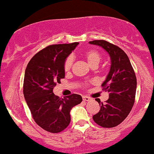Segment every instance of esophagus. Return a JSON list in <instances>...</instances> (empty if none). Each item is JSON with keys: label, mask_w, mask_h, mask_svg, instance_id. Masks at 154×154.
Wrapping results in <instances>:
<instances>
[{"label": "esophagus", "mask_w": 154, "mask_h": 154, "mask_svg": "<svg viewBox=\"0 0 154 154\" xmlns=\"http://www.w3.org/2000/svg\"><path fill=\"white\" fill-rule=\"evenodd\" d=\"M82 99H83L84 101H90L91 98L88 97V96H82Z\"/></svg>", "instance_id": "34e87169"}]
</instances>
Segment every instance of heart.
Masks as SVG:
<instances>
[{"label": "heart", "instance_id": "1", "mask_svg": "<svg viewBox=\"0 0 154 154\" xmlns=\"http://www.w3.org/2000/svg\"><path fill=\"white\" fill-rule=\"evenodd\" d=\"M84 57L86 59L87 62L90 66H92L94 65H99V63L100 62L101 60V55L96 50H89L85 53ZM73 62V58L72 56H69L66 58L65 60V64H64V69L65 71H69L70 70L72 65Z\"/></svg>", "mask_w": 154, "mask_h": 154}]
</instances>
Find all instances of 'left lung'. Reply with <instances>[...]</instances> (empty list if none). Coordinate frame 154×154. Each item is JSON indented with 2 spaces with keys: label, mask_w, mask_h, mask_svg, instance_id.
I'll return each mask as SVG.
<instances>
[{
  "label": "left lung",
  "mask_w": 154,
  "mask_h": 154,
  "mask_svg": "<svg viewBox=\"0 0 154 154\" xmlns=\"http://www.w3.org/2000/svg\"><path fill=\"white\" fill-rule=\"evenodd\" d=\"M89 44L101 47L109 54L111 61L106 78L102 84L109 92L106 103L96 100L100 110L92 116L95 123L106 128L120 124L129 115L134 104L137 78L127 55L120 48L104 40H95Z\"/></svg>",
  "instance_id": "1"
}]
</instances>
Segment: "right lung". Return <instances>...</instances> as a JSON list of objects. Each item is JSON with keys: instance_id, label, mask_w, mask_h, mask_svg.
Listing matches in <instances>:
<instances>
[{"instance_id": "1", "label": "right lung", "mask_w": 154, "mask_h": 154, "mask_svg": "<svg viewBox=\"0 0 154 154\" xmlns=\"http://www.w3.org/2000/svg\"><path fill=\"white\" fill-rule=\"evenodd\" d=\"M52 45L37 53L25 69L23 92L35 123L50 133H59L70 123L71 109L81 103L82 98L72 94L61 99L53 89L65 78L66 58L78 45Z\"/></svg>"}]
</instances>
